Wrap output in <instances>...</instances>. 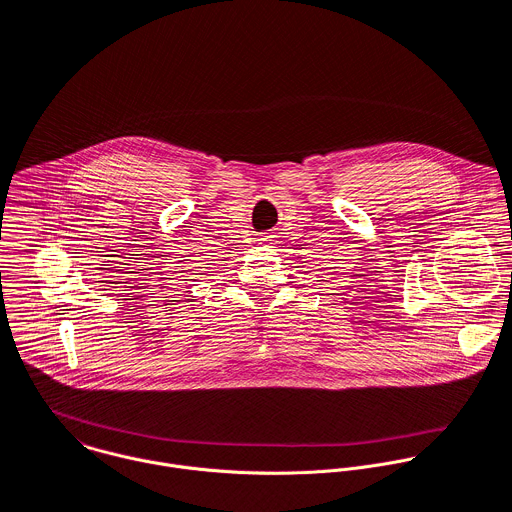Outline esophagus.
I'll return each mask as SVG.
<instances>
[{
  "label": "esophagus",
  "instance_id": "obj_1",
  "mask_svg": "<svg viewBox=\"0 0 512 512\" xmlns=\"http://www.w3.org/2000/svg\"><path fill=\"white\" fill-rule=\"evenodd\" d=\"M272 242H274V236H272V234H262V236H260V244L270 246Z\"/></svg>",
  "mask_w": 512,
  "mask_h": 512
}]
</instances>
